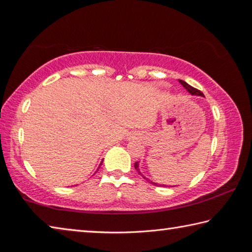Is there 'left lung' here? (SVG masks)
Masks as SVG:
<instances>
[{"label":"left lung","mask_w":252,"mask_h":252,"mask_svg":"<svg viewBox=\"0 0 252 252\" xmlns=\"http://www.w3.org/2000/svg\"><path fill=\"white\" fill-rule=\"evenodd\" d=\"M179 82H180V83L183 85V87H185V88L187 89V91L189 92V93H191V94H192V95H200V96H203V93H202L201 91H199L198 89H195V88H193V87H191V85H189V84H188L187 82H185V81L179 80ZM134 168H135L136 171H138V172L140 173V176H142L141 171H140V170H139V162H135V163H134ZM142 177H143V176H142ZM143 178L146 179V177H143ZM147 180H148V179H147ZM148 181L150 182V183H152V185H157V186H159V185H158V183H155V182H152V181H150V180H148ZM160 186H161V185H160ZM164 187H165V186H164Z\"/></svg>","instance_id":"8db88e82"}]
</instances>
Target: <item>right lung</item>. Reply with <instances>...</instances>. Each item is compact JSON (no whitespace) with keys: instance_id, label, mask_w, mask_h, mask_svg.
Listing matches in <instances>:
<instances>
[{"instance_id":"obj_1","label":"right lung","mask_w":252,"mask_h":252,"mask_svg":"<svg viewBox=\"0 0 252 252\" xmlns=\"http://www.w3.org/2000/svg\"><path fill=\"white\" fill-rule=\"evenodd\" d=\"M100 165H101V164H100ZM99 168H100V167H99Z\"/></svg>"}]
</instances>
